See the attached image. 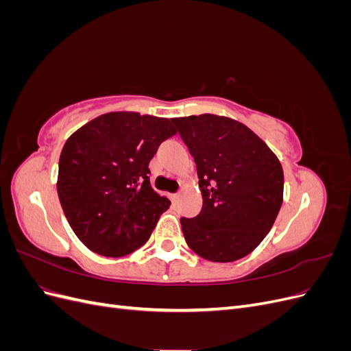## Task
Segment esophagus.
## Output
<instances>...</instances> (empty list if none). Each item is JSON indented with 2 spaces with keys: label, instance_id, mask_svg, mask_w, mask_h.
<instances>
[{
  "label": "esophagus",
  "instance_id": "1",
  "mask_svg": "<svg viewBox=\"0 0 351 351\" xmlns=\"http://www.w3.org/2000/svg\"><path fill=\"white\" fill-rule=\"evenodd\" d=\"M178 197H180V195H178V193H173V195H171V199H173L174 204H177V202H178Z\"/></svg>",
  "mask_w": 351,
  "mask_h": 351
}]
</instances>
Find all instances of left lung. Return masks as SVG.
I'll use <instances>...</instances> for the list:
<instances>
[{"label":"left lung","instance_id":"left-lung-1","mask_svg":"<svg viewBox=\"0 0 351 351\" xmlns=\"http://www.w3.org/2000/svg\"><path fill=\"white\" fill-rule=\"evenodd\" d=\"M193 155L204 205L182 218L195 253L212 262H234L256 249L282 205L280 159L247 125L230 117L200 114L171 119Z\"/></svg>","mask_w":351,"mask_h":351}]
</instances>
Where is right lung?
Listing matches in <instances>:
<instances>
[{"instance_id":"right-lung-1","label":"right lung","mask_w":351,"mask_h":351,"mask_svg":"<svg viewBox=\"0 0 351 351\" xmlns=\"http://www.w3.org/2000/svg\"><path fill=\"white\" fill-rule=\"evenodd\" d=\"M176 133L173 120L114 111L69 137L57 190L70 227L88 249L119 258L151 237L171 202L152 189L149 161Z\"/></svg>"}]
</instances>
